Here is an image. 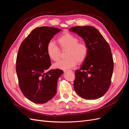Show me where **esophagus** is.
Instances as JSON below:
<instances>
[{"mask_svg": "<svg viewBox=\"0 0 129 129\" xmlns=\"http://www.w3.org/2000/svg\"><path fill=\"white\" fill-rule=\"evenodd\" d=\"M64 73H67V72H72V71H71V70H64Z\"/></svg>", "mask_w": 129, "mask_h": 129, "instance_id": "esophagus-1", "label": "esophagus"}]
</instances>
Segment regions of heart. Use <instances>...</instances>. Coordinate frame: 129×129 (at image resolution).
Segmentation results:
<instances>
[{"mask_svg":"<svg viewBox=\"0 0 129 129\" xmlns=\"http://www.w3.org/2000/svg\"><path fill=\"white\" fill-rule=\"evenodd\" d=\"M57 42L62 49H67L66 58L54 64V67L61 69L72 68L76 65L77 62L81 63L88 56V46L84 42H79L77 37L69 33H64L58 37ZM47 54L50 59L57 61L60 59V51L53 41H49L46 47Z\"/></svg>","mask_w":129,"mask_h":129,"instance_id":"heart-1","label":"heart"}]
</instances>
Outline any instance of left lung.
<instances>
[{
    "label": "left lung",
    "instance_id": "8db88e82",
    "mask_svg": "<svg viewBox=\"0 0 129 129\" xmlns=\"http://www.w3.org/2000/svg\"><path fill=\"white\" fill-rule=\"evenodd\" d=\"M69 30L82 38L89 49L86 59L75 71L74 89L84 99H99L111 84L114 61L110 46L94 27L75 26Z\"/></svg>",
    "mask_w": 129,
    "mask_h": 129
}]
</instances>
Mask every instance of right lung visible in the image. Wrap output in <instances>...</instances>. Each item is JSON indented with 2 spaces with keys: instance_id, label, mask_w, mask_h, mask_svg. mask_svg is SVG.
Returning a JSON list of instances; mask_svg holds the SVG:
<instances>
[{
  "instance_id": "1",
  "label": "right lung",
  "mask_w": 129,
  "mask_h": 129,
  "mask_svg": "<svg viewBox=\"0 0 129 129\" xmlns=\"http://www.w3.org/2000/svg\"><path fill=\"white\" fill-rule=\"evenodd\" d=\"M61 30L43 26L33 29L20 46L16 61L19 87L26 98L35 103L47 102L55 95L59 69L47 71L51 61L46 51L48 43Z\"/></svg>"
}]
</instances>
